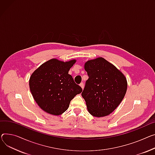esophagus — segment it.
<instances>
[{"label": "esophagus", "mask_w": 155, "mask_h": 155, "mask_svg": "<svg viewBox=\"0 0 155 155\" xmlns=\"http://www.w3.org/2000/svg\"><path fill=\"white\" fill-rule=\"evenodd\" d=\"M80 86L81 87L82 89H84V83H81V84H80Z\"/></svg>", "instance_id": "obj_1"}]
</instances>
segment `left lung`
<instances>
[{"mask_svg":"<svg viewBox=\"0 0 155 155\" xmlns=\"http://www.w3.org/2000/svg\"><path fill=\"white\" fill-rule=\"evenodd\" d=\"M84 68L89 78L81 96L88 112L95 117H105L114 111L127 90L125 76L103 57L88 60Z\"/></svg>","mask_w":155,"mask_h":155,"instance_id":"left-lung-1","label":"left lung"}]
</instances>
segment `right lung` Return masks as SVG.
<instances>
[{"label": "right lung", "instance_id": "right-lung-1", "mask_svg": "<svg viewBox=\"0 0 155 155\" xmlns=\"http://www.w3.org/2000/svg\"><path fill=\"white\" fill-rule=\"evenodd\" d=\"M77 60L50 59L37 68L29 79V87L39 107L49 114L60 115L68 108L70 101L82 91L68 71Z\"/></svg>", "mask_w": 155, "mask_h": 155}]
</instances>
